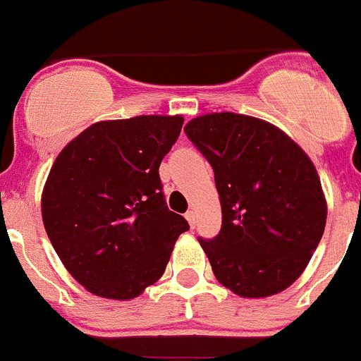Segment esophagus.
<instances>
[{
    "label": "esophagus",
    "mask_w": 361,
    "mask_h": 361,
    "mask_svg": "<svg viewBox=\"0 0 361 361\" xmlns=\"http://www.w3.org/2000/svg\"><path fill=\"white\" fill-rule=\"evenodd\" d=\"M186 220L190 222L191 228H195V222H197V213L195 212H188L186 213Z\"/></svg>",
    "instance_id": "1"
}]
</instances>
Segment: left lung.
<instances>
[{"mask_svg": "<svg viewBox=\"0 0 361 361\" xmlns=\"http://www.w3.org/2000/svg\"><path fill=\"white\" fill-rule=\"evenodd\" d=\"M208 159L222 226L202 240L213 275L242 298H266L304 273L327 220V200L307 153L275 124L220 111L184 126Z\"/></svg>", "mask_w": 361, "mask_h": 361, "instance_id": "8db88e82", "label": "left lung"}]
</instances>
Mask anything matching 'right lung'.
<instances>
[{"label": "right lung", "instance_id": "obj_1", "mask_svg": "<svg viewBox=\"0 0 361 361\" xmlns=\"http://www.w3.org/2000/svg\"><path fill=\"white\" fill-rule=\"evenodd\" d=\"M183 123V116L99 121L54 161L41 195L43 224L63 266L92 295H142L190 229L166 206L159 177Z\"/></svg>", "mask_w": 361, "mask_h": 361}]
</instances>
